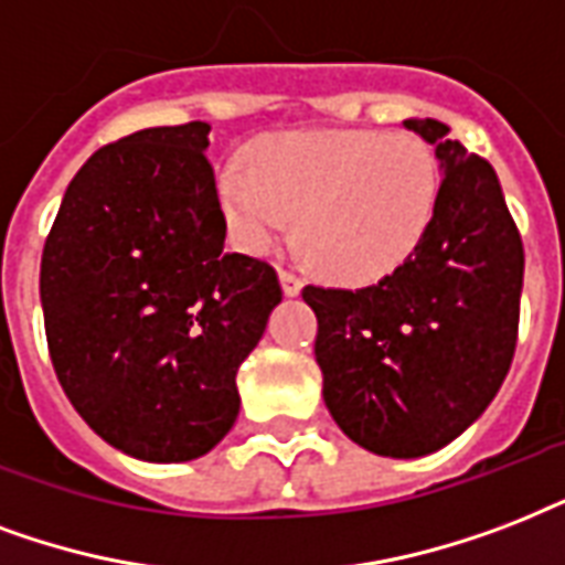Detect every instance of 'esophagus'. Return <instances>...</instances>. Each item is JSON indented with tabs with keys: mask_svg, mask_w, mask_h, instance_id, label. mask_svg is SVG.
I'll return each instance as SVG.
<instances>
[{
	"mask_svg": "<svg viewBox=\"0 0 565 565\" xmlns=\"http://www.w3.org/2000/svg\"><path fill=\"white\" fill-rule=\"evenodd\" d=\"M279 286H282V295L286 297H297L300 288H303V279L291 274V270H279Z\"/></svg>",
	"mask_w": 565,
	"mask_h": 565,
	"instance_id": "1",
	"label": "esophagus"
}]
</instances>
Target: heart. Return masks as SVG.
<instances>
[{
  "instance_id": "heart-1",
  "label": "heart",
  "mask_w": 565,
  "mask_h": 565,
  "mask_svg": "<svg viewBox=\"0 0 565 565\" xmlns=\"http://www.w3.org/2000/svg\"><path fill=\"white\" fill-rule=\"evenodd\" d=\"M439 185V161L422 138L377 129L268 135L217 170V200L242 250L270 253L297 214L306 259L342 282L401 268L430 230Z\"/></svg>"
}]
</instances>
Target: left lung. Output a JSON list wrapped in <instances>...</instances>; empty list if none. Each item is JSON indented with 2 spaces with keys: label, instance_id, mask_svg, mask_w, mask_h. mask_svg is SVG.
<instances>
[{
  "label": "left lung",
  "instance_id": "8db88e82",
  "mask_svg": "<svg viewBox=\"0 0 565 565\" xmlns=\"http://www.w3.org/2000/svg\"><path fill=\"white\" fill-rule=\"evenodd\" d=\"M439 159V203L409 259L356 288L306 286L323 404L360 448L415 460L478 422L519 332L524 250L495 170L439 120H404Z\"/></svg>",
  "mask_w": 565,
  "mask_h": 565
}]
</instances>
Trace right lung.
<instances>
[{
    "instance_id": "1",
    "label": "right lung",
    "mask_w": 565,
    "mask_h": 565,
    "mask_svg": "<svg viewBox=\"0 0 565 565\" xmlns=\"http://www.w3.org/2000/svg\"><path fill=\"white\" fill-rule=\"evenodd\" d=\"M212 126H156L82 164L41 259L50 356L70 404L135 460L203 457L238 418L235 374L282 300L226 253Z\"/></svg>"
}]
</instances>
